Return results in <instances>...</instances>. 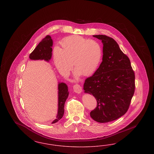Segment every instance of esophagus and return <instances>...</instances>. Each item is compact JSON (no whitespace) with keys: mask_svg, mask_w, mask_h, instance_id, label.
I'll list each match as a JSON object with an SVG mask.
<instances>
[{"mask_svg":"<svg viewBox=\"0 0 154 154\" xmlns=\"http://www.w3.org/2000/svg\"><path fill=\"white\" fill-rule=\"evenodd\" d=\"M74 91L77 94H80L82 92V88L80 85L75 84L73 85Z\"/></svg>","mask_w":154,"mask_h":154,"instance_id":"1","label":"esophagus"}]
</instances>
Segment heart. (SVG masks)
Instances as JSON below:
<instances>
[{"mask_svg": "<svg viewBox=\"0 0 154 154\" xmlns=\"http://www.w3.org/2000/svg\"><path fill=\"white\" fill-rule=\"evenodd\" d=\"M62 48L54 49V62L59 72L67 75L72 68V62L77 76H87L94 73L99 65L102 49L100 44L93 40L80 36H72L61 42Z\"/></svg>", "mask_w": 154, "mask_h": 154, "instance_id": "b5f03b06", "label": "heart"}]
</instances>
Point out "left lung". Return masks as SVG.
<instances>
[{
	"mask_svg": "<svg viewBox=\"0 0 154 154\" xmlns=\"http://www.w3.org/2000/svg\"><path fill=\"white\" fill-rule=\"evenodd\" d=\"M102 40V62L84 84L85 93L96 99L97 106L90 112L97 122L114 121L127 112L135 89V75L128 57L116 40L106 35H94Z\"/></svg>",
	"mask_w": 154,
	"mask_h": 154,
	"instance_id": "8db88e82",
	"label": "left lung"
}]
</instances>
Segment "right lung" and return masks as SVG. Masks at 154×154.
I'll list each match as a JSON object with an SVG mask.
<instances>
[{
  "label": "right lung",
  "mask_w": 154,
  "mask_h": 154,
  "mask_svg": "<svg viewBox=\"0 0 154 154\" xmlns=\"http://www.w3.org/2000/svg\"><path fill=\"white\" fill-rule=\"evenodd\" d=\"M53 44L51 37L47 35L37 45L35 49L30 54L29 58L32 60H43L48 62L52 57V46ZM69 96L68 87L63 82L58 84V109L57 119L52 124L57 122L64 114L65 103Z\"/></svg>",
  "instance_id": "obj_1"
}]
</instances>
